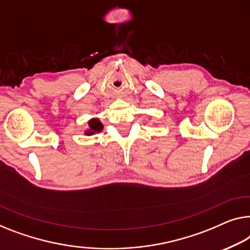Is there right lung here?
<instances>
[{
  "label": "right lung",
  "instance_id": "obj_1",
  "mask_svg": "<svg viewBox=\"0 0 250 250\" xmlns=\"http://www.w3.org/2000/svg\"><path fill=\"white\" fill-rule=\"evenodd\" d=\"M88 125L89 130L86 131V135H93V133L100 132L103 129V125L98 120V119H93V120L89 121Z\"/></svg>",
  "mask_w": 250,
  "mask_h": 250
}]
</instances>
